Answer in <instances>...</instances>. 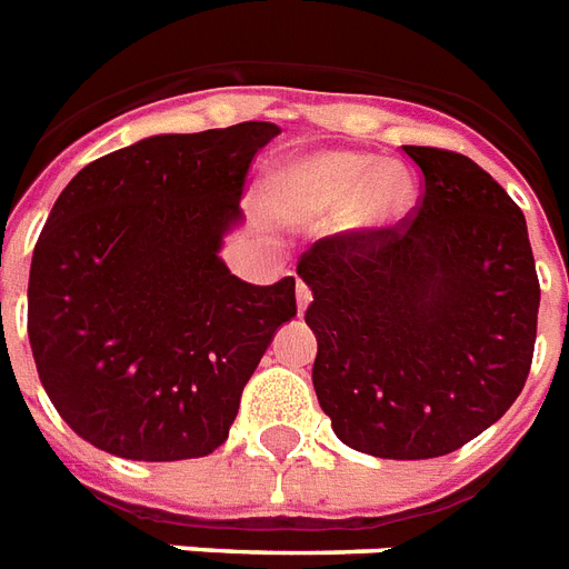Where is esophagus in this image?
I'll return each instance as SVG.
<instances>
[{
  "label": "esophagus",
  "instance_id": "obj_1",
  "mask_svg": "<svg viewBox=\"0 0 569 569\" xmlns=\"http://www.w3.org/2000/svg\"><path fill=\"white\" fill-rule=\"evenodd\" d=\"M308 302H311V288H308L306 281L299 279V281H297V306H299V313L306 311Z\"/></svg>",
  "mask_w": 569,
  "mask_h": 569
}]
</instances>
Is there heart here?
<instances>
[{
    "label": "heart",
    "mask_w": 569,
    "mask_h": 569,
    "mask_svg": "<svg viewBox=\"0 0 569 569\" xmlns=\"http://www.w3.org/2000/svg\"><path fill=\"white\" fill-rule=\"evenodd\" d=\"M272 188L284 202L306 211H335L358 202V222L381 229L402 220L413 206V181L402 167L379 170L361 152H322L276 172Z\"/></svg>",
    "instance_id": "obj_1"
}]
</instances>
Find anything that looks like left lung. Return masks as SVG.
<instances>
[{"label":"left lung","mask_w":569,"mask_h":569,"mask_svg":"<svg viewBox=\"0 0 569 569\" xmlns=\"http://www.w3.org/2000/svg\"><path fill=\"white\" fill-rule=\"evenodd\" d=\"M422 193L397 226L320 238L297 272L313 293V390L347 447L456 452L515 406L538 338L540 284L517 202L467 156L406 147Z\"/></svg>","instance_id":"left-lung-1"}]
</instances>
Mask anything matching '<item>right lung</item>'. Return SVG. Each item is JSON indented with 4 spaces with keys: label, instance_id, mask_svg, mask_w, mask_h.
Returning a JSON list of instances; mask_svg holds the SVG:
<instances>
[{
    "label": "right lung",
    "instance_id": "1",
    "mask_svg": "<svg viewBox=\"0 0 569 569\" xmlns=\"http://www.w3.org/2000/svg\"><path fill=\"white\" fill-rule=\"evenodd\" d=\"M272 122L158 134L88 163L61 190L29 272L40 385L79 438L131 461L202 458L226 443L240 393L297 279L231 276L222 234Z\"/></svg>",
    "mask_w": 569,
    "mask_h": 569
}]
</instances>
